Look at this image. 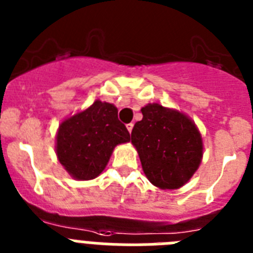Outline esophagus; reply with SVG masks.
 Segmentation results:
<instances>
[{"mask_svg": "<svg viewBox=\"0 0 253 253\" xmlns=\"http://www.w3.org/2000/svg\"><path fill=\"white\" fill-rule=\"evenodd\" d=\"M133 126H134V124H133V123H130V124H128V125H126V129H128V131H129V133H131V130H133Z\"/></svg>", "mask_w": 253, "mask_h": 253, "instance_id": "34e87169", "label": "esophagus"}]
</instances>
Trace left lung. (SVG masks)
I'll return each mask as SVG.
<instances>
[{
  "label": "left lung",
  "instance_id": "1",
  "mask_svg": "<svg viewBox=\"0 0 253 253\" xmlns=\"http://www.w3.org/2000/svg\"><path fill=\"white\" fill-rule=\"evenodd\" d=\"M143 119L131 130L144 175L154 186L175 190L184 186L203 158L202 134L184 113L160 104L142 107Z\"/></svg>",
  "mask_w": 253,
  "mask_h": 253
}]
</instances>
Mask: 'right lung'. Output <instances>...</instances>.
<instances>
[{
  "instance_id": "obj_1",
  "label": "right lung",
  "mask_w": 253,
  "mask_h": 253,
  "mask_svg": "<svg viewBox=\"0 0 253 253\" xmlns=\"http://www.w3.org/2000/svg\"><path fill=\"white\" fill-rule=\"evenodd\" d=\"M60 165L76 180H92L106 167L118 144L130 140L113 104L96 100L60 123L55 137Z\"/></svg>"
}]
</instances>
